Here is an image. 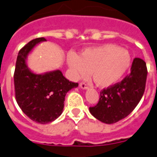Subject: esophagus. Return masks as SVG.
Segmentation results:
<instances>
[{
  "mask_svg": "<svg viewBox=\"0 0 157 157\" xmlns=\"http://www.w3.org/2000/svg\"><path fill=\"white\" fill-rule=\"evenodd\" d=\"M80 86V87H81L82 90H88V89H89L88 86H87L86 83H84V82H81V83L80 84V86Z\"/></svg>",
  "mask_w": 157,
  "mask_h": 157,
  "instance_id": "34e87169",
  "label": "esophagus"
}]
</instances>
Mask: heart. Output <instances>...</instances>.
<instances>
[{"mask_svg":"<svg viewBox=\"0 0 157 157\" xmlns=\"http://www.w3.org/2000/svg\"><path fill=\"white\" fill-rule=\"evenodd\" d=\"M131 62L129 50L114 44L86 48L79 55L71 53L67 58L72 80L85 78L91 71L94 81L103 88L119 82L129 70Z\"/></svg>","mask_w":157,"mask_h":157,"instance_id":"1","label":"heart"}]
</instances>
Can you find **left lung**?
I'll return each instance as SVG.
<instances>
[{
  "label": "left lung",
  "instance_id": "obj_1",
  "mask_svg": "<svg viewBox=\"0 0 157 157\" xmlns=\"http://www.w3.org/2000/svg\"><path fill=\"white\" fill-rule=\"evenodd\" d=\"M146 63L135 58L130 73L120 83L103 90L98 104L90 107V112L98 121L113 124L124 119L139 104L145 90Z\"/></svg>",
  "mask_w": 157,
  "mask_h": 157
}]
</instances>
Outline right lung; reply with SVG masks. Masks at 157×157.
I'll return each mask as SVG.
<instances>
[{"label": "right lung", "instance_id": "add662e5", "mask_svg": "<svg viewBox=\"0 0 157 157\" xmlns=\"http://www.w3.org/2000/svg\"><path fill=\"white\" fill-rule=\"evenodd\" d=\"M45 40L44 37L36 38L19 50L13 75L18 105L26 116L40 124H47L60 117L67 93L78 86L65 78L60 70L37 74L28 67V54Z\"/></svg>", "mask_w": 157, "mask_h": 157}]
</instances>
